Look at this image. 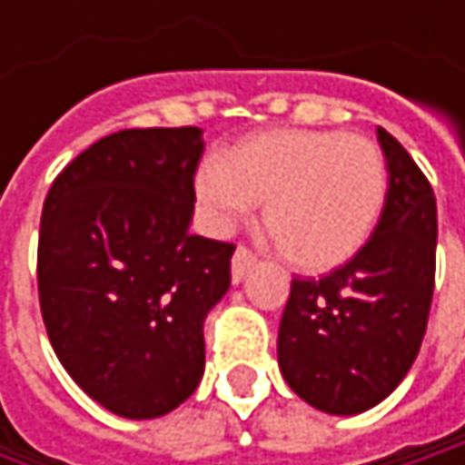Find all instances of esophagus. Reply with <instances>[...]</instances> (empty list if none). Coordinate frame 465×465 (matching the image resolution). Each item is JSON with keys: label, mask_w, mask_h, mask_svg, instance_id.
I'll return each instance as SVG.
<instances>
[{"label": "esophagus", "mask_w": 465, "mask_h": 465, "mask_svg": "<svg viewBox=\"0 0 465 465\" xmlns=\"http://www.w3.org/2000/svg\"><path fill=\"white\" fill-rule=\"evenodd\" d=\"M255 263V252L250 250V247H244V244H239L236 247V252H233L232 258V280L233 282H239L244 274H247V269Z\"/></svg>", "instance_id": "34e87169"}]
</instances>
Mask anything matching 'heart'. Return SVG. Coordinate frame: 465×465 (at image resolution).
I'll return each mask as SVG.
<instances>
[{"instance_id": "1", "label": "heart", "mask_w": 465, "mask_h": 465, "mask_svg": "<svg viewBox=\"0 0 465 465\" xmlns=\"http://www.w3.org/2000/svg\"><path fill=\"white\" fill-rule=\"evenodd\" d=\"M196 191L221 223L263 204V226L296 269L352 258L380 223L388 163L380 144L333 129H272L207 158Z\"/></svg>"}]
</instances>
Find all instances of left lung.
<instances>
[{
	"instance_id": "1",
	"label": "left lung",
	"mask_w": 465,
	"mask_h": 465,
	"mask_svg": "<svg viewBox=\"0 0 465 465\" xmlns=\"http://www.w3.org/2000/svg\"><path fill=\"white\" fill-rule=\"evenodd\" d=\"M377 140L388 199L369 242L323 277H293L277 333L285 382L328 415H358L407 377L436 282V199L401 142Z\"/></svg>"
}]
</instances>
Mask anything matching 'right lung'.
Wrapping results in <instances>:
<instances>
[{"mask_svg":"<svg viewBox=\"0 0 465 465\" xmlns=\"http://www.w3.org/2000/svg\"><path fill=\"white\" fill-rule=\"evenodd\" d=\"M202 129H124L53 180L37 291L61 366L104 410L161 418L204 374V318L232 285V242L188 232Z\"/></svg>","mask_w":465,"mask_h":465,"instance_id":"obj_1","label":"right lung"}]
</instances>
